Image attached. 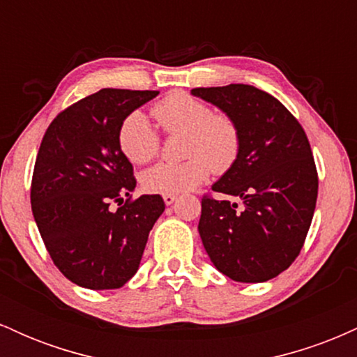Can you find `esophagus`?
Instances as JSON below:
<instances>
[{"mask_svg": "<svg viewBox=\"0 0 357 357\" xmlns=\"http://www.w3.org/2000/svg\"><path fill=\"white\" fill-rule=\"evenodd\" d=\"M176 198H178V196L171 195V192H167V195H162V199H165V203L167 204V206H169V204H173L176 202Z\"/></svg>", "mask_w": 357, "mask_h": 357, "instance_id": "esophagus-1", "label": "esophagus"}]
</instances>
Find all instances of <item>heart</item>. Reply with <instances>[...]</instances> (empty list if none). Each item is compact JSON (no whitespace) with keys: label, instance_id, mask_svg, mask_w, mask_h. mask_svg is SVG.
<instances>
[{"label":"heart","instance_id":"1","mask_svg":"<svg viewBox=\"0 0 357 357\" xmlns=\"http://www.w3.org/2000/svg\"><path fill=\"white\" fill-rule=\"evenodd\" d=\"M153 114L166 134H184L181 162H159L142 173L149 192H184L202 184L210 171L227 173L238 159L241 136L236 122L186 92L155 102ZM119 147L134 165H146L161 149V136L141 112H130L119 127Z\"/></svg>","mask_w":357,"mask_h":357}]
</instances>
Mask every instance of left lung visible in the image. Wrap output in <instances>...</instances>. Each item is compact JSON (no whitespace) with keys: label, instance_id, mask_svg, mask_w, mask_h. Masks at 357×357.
I'll return each mask as SVG.
<instances>
[{"label":"left lung","instance_id":"8db88e82","mask_svg":"<svg viewBox=\"0 0 357 357\" xmlns=\"http://www.w3.org/2000/svg\"><path fill=\"white\" fill-rule=\"evenodd\" d=\"M191 93L227 112L241 136L235 165L202 198L204 250L231 280H270L298 257L317 202V167L304 127L282 102L252 85Z\"/></svg>","mask_w":357,"mask_h":357}]
</instances>
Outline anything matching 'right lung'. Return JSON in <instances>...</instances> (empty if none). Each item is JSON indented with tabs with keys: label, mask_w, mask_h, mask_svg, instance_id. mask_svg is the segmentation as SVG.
I'll return each instance as SVG.
<instances>
[{
	"label": "right lung",
	"mask_w": 357,
	"mask_h": 357,
	"mask_svg": "<svg viewBox=\"0 0 357 357\" xmlns=\"http://www.w3.org/2000/svg\"><path fill=\"white\" fill-rule=\"evenodd\" d=\"M158 93L102 89L61 110L40 144L30 190L33 218L56 268L85 289H119L130 280L165 211L159 195L132 199L134 167L117 139L122 121Z\"/></svg>",
	"instance_id": "1"
}]
</instances>
